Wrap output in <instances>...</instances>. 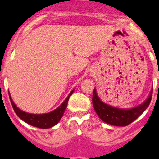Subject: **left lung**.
I'll list each match as a JSON object with an SVG mask.
<instances>
[{
	"instance_id": "1",
	"label": "left lung",
	"mask_w": 159,
	"mask_h": 159,
	"mask_svg": "<svg viewBox=\"0 0 159 159\" xmlns=\"http://www.w3.org/2000/svg\"><path fill=\"white\" fill-rule=\"evenodd\" d=\"M152 92L153 89L148 98L142 104L131 109H119L102 102L97 95L95 88L92 95V103L95 112L102 121L113 126L125 127L134 122L148 107L152 98Z\"/></svg>"
}]
</instances>
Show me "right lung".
<instances>
[{
	"mask_svg": "<svg viewBox=\"0 0 159 159\" xmlns=\"http://www.w3.org/2000/svg\"><path fill=\"white\" fill-rule=\"evenodd\" d=\"M73 91L74 90L71 91V93L67 97V99L56 110L49 112V113L40 114V115L27 113V112H25L20 110V109H19L16 106V104L14 103L13 101H12L10 94L8 93V95H9V98H10L11 103H12L14 111L17 115V116L20 119H22L25 123H27L28 124L33 126V127L41 129H48L50 128V127H52L53 126H55V125L57 124L60 122L62 116H64V111H65L66 107H67V102H68L69 97L73 93Z\"/></svg>",
	"mask_w": 159,
	"mask_h": 159,
	"instance_id": "1",
	"label": "right lung"
}]
</instances>
